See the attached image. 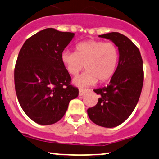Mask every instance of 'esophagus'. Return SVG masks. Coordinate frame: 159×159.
Returning <instances> with one entry per match:
<instances>
[{
  "instance_id": "obj_1",
  "label": "esophagus",
  "mask_w": 159,
  "mask_h": 159,
  "mask_svg": "<svg viewBox=\"0 0 159 159\" xmlns=\"http://www.w3.org/2000/svg\"><path fill=\"white\" fill-rule=\"evenodd\" d=\"M87 91H88V90L80 88V89H79V95H80V96H82L83 94H84V93L87 92Z\"/></svg>"
}]
</instances>
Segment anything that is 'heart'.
<instances>
[{
	"label": "heart",
	"mask_w": 159,
	"mask_h": 159,
	"mask_svg": "<svg viewBox=\"0 0 159 159\" xmlns=\"http://www.w3.org/2000/svg\"><path fill=\"white\" fill-rule=\"evenodd\" d=\"M119 60V51L113 43L88 40L78 43L75 52L65 51L61 61L71 76H76L85 68L84 73L75 78L73 83L79 88L94 84L99 80L105 82L115 74Z\"/></svg>",
	"instance_id": "1"
}]
</instances>
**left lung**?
Masks as SVG:
<instances>
[{
    "label": "left lung",
    "mask_w": 159,
    "mask_h": 159,
    "mask_svg": "<svg viewBox=\"0 0 159 159\" xmlns=\"http://www.w3.org/2000/svg\"><path fill=\"white\" fill-rule=\"evenodd\" d=\"M99 37L117 46L119 62L110 84L93 90L100 98L94 107L88 108V114L95 124L112 128L127 119L138 103L144 79L143 59L138 48L124 35L112 32Z\"/></svg>",
    "instance_id": "left-lung-1"
}]
</instances>
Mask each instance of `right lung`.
<instances>
[{
	"mask_svg": "<svg viewBox=\"0 0 159 159\" xmlns=\"http://www.w3.org/2000/svg\"><path fill=\"white\" fill-rule=\"evenodd\" d=\"M74 36L73 33L47 28L26 39L18 55L14 69L16 97L24 113L38 124L59 121L69 102L78 96L61 61Z\"/></svg>",
	"mask_w": 159,
	"mask_h": 159,
	"instance_id": "1",
	"label": "right lung"
}]
</instances>
